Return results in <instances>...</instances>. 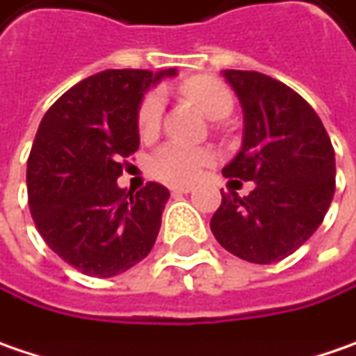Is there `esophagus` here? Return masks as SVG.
<instances>
[{
    "instance_id": "obj_1",
    "label": "esophagus",
    "mask_w": 356,
    "mask_h": 356,
    "mask_svg": "<svg viewBox=\"0 0 356 356\" xmlns=\"http://www.w3.org/2000/svg\"><path fill=\"white\" fill-rule=\"evenodd\" d=\"M170 191H172V194H188V192H192V186L191 184H178V186H172Z\"/></svg>"
}]
</instances>
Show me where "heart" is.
<instances>
[{"mask_svg": "<svg viewBox=\"0 0 356 356\" xmlns=\"http://www.w3.org/2000/svg\"><path fill=\"white\" fill-rule=\"evenodd\" d=\"M184 97L211 119H222L233 109V95L218 79L213 76H192L180 85ZM164 97L160 90H149L140 103L138 109V131L141 138H152L162 119ZM213 162V152L196 145L184 143H165L152 158L149 172L158 180L170 184H184L192 182L207 164Z\"/></svg>", "mask_w": 356, "mask_h": 356, "instance_id": "1", "label": "heart"}]
</instances>
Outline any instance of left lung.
Masks as SVG:
<instances>
[{
    "label": "left lung",
    "mask_w": 356,
    "mask_h": 356,
    "mask_svg": "<svg viewBox=\"0 0 356 356\" xmlns=\"http://www.w3.org/2000/svg\"><path fill=\"white\" fill-rule=\"evenodd\" d=\"M243 109L239 154L222 176L255 182L222 194L211 231L229 253L273 264L300 249L334 196V149L316 111L284 83L253 70H222Z\"/></svg>",
    "instance_id": "8db88e82"
}]
</instances>
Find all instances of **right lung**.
Returning <instances> with one entry per match:
<instances>
[{
  "label": "right lung",
  "mask_w": 356,
  "mask_h": 356,
  "mask_svg": "<svg viewBox=\"0 0 356 356\" xmlns=\"http://www.w3.org/2000/svg\"><path fill=\"white\" fill-rule=\"evenodd\" d=\"M176 68L103 70L46 111L28 158V202L46 245L85 275L113 277L140 264L160 233L170 192L117 186L138 152L143 92Z\"/></svg>",
  "instance_id": "1"
}]
</instances>
